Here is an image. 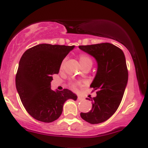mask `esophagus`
<instances>
[{
    "label": "esophagus",
    "instance_id": "1",
    "mask_svg": "<svg viewBox=\"0 0 148 148\" xmlns=\"http://www.w3.org/2000/svg\"><path fill=\"white\" fill-rule=\"evenodd\" d=\"M77 99H78V100H79V101H82V100H83V98L82 97H80V96H78Z\"/></svg>",
    "mask_w": 148,
    "mask_h": 148
}]
</instances>
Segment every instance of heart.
<instances>
[{"label": "heart", "instance_id": "b5f03b06", "mask_svg": "<svg viewBox=\"0 0 148 148\" xmlns=\"http://www.w3.org/2000/svg\"><path fill=\"white\" fill-rule=\"evenodd\" d=\"M79 63L81 65V66H84L86 65H88V64H92V60H91L89 56H87V55L82 54L79 56ZM73 87H75L74 86H73Z\"/></svg>", "mask_w": 148, "mask_h": 148}]
</instances>
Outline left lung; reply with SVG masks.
Returning <instances> with one entry per match:
<instances>
[{"instance_id": "left-lung-1", "label": "left lung", "mask_w": 148, "mask_h": 148, "mask_svg": "<svg viewBox=\"0 0 148 148\" xmlns=\"http://www.w3.org/2000/svg\"><path fill=\"white\" fill-rule=\"evenodd\" d=\"M79 48L95 59L97 72L91 88L97 90L92 98L88 112L80 113L83 120L92 124L106 121L115 112L124 96L128 81V71L124 52L110 43L79 46Z\"/></svg>"}]
</instances>
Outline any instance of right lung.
<instances>
[{"instance_id": "obj_1", "label": "right lung", "mask_w": 148, "mask_h": 148, "mask_svg": "<svg viewBox=\"0 0 148 148\" xmlns=\"http://www.w3.org/2000/svg\"><path fill=\"white\" fill-rule=\"evenodd\" d=\"M74 46L39 44L27 50L18 64L15 86L25 110L45 123L58 119L65 101L77 96L69 89L53 91L52 75L58 74L62 62Z\"/></svg>"}]
</instances>
